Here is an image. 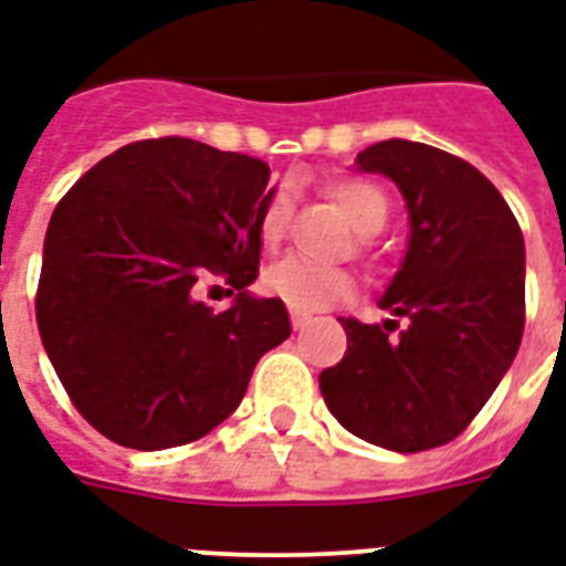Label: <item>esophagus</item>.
Here are the masks:
<instances>
[{"mask_svg": "<svg viewBox=\"0 0 566 566\" xmlns=\"http://www.w3.org/2000/svg\"><path fill=\"white\" fill-rule=\"evenodd\" d=\"M291 323H293V328H296V332H300V328H305L311 323V314H305V311H296L293 308L291 311Z\"/></svg>", "mask_w": 566, "mask_h": 566, "instance_id": "obj_1", "label": "esophagus"}]
</instances>
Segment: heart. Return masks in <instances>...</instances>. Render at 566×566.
I'll return each mask as SVG.
<instances>
[{
    "mask_svg": "<svg viewBox=\"0 0 566 566\" xmlns=\"http://www.w3.org/2000/svg\"><path fill=\"white\" fill-rule=\"evenodd\" d=\"M328 193L335 196V202L344 208L346 220L353 222V229L364 238L378 234L385 229L387 217H390V205L387 196L370 185V181L344 179L328 185ZM291 196L273 193L266 199L264 211H261V243L266 249L279 247L291 229ZM364 258H370V247L361 243L358 247ZM264 291L275 300H282L287 308L296 311H319L335 305V302L349 300L355 293V279L349 270H337V266H317L302 258H282L275 261L264 273Z\"/></svg>",
    "mask_w": 566,
    "mask_h": 566,
    "instance_id": "obj_1",
    "label": "heart"
}]
</instances>
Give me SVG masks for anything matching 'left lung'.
Listing matches in <instances>:
<instances>
[{
  "label": "left lung",
  "mask_w": 566,
  "mask_h": 566,
  "mask_svg": "<svg viewBox=\"0 0 566 566\" xmlns=\"http://www.w3.org/2000/svg\"><path fill=\"white\" fill-rule=\"evenodd\" d=\"M402 190L411 243L381 308L408 319L340 317L344 361L319 373L328 411L355 438L422 452L455 440L491 399L523 340L526 247L502 193L458 155L385 140L358 155Z\"/></svg>",
  "instance_id": "left-lung-1"
}]
</instances>
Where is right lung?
<instances>
[{"instance_id":"add662e5","label":"right lung","mask_w":566,"mask_h":566,"mask_svg":"<svg viewBox=\"0 0 566 566\" xmlns=\"http://www.w3.org/2000/svg\"><path fill=\"white\" fill-rule=\"evenodd\" d=\"M270 167L190 137L137 140L57 202L43 243L38 328L70 402L128 449L205 438L291 337L282 300H252ZM208 274L239 300L198 302Z\"/></svg>"}]
</instances>
